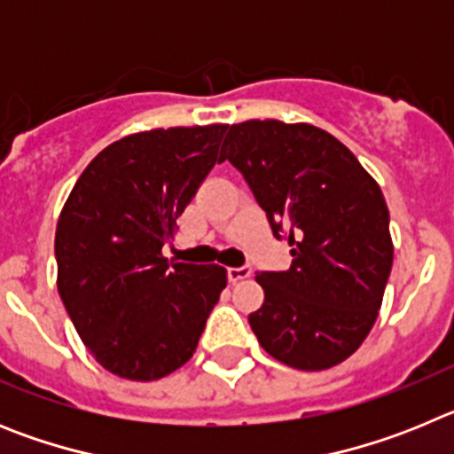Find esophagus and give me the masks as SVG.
I'll use <instances>...</instances> for the list:
<instances>
[{"label":"esophagus","instance_id":"34e87169","mask_svg":"<svg viewBox=\"0 0 454 454\" xmlns=\"http://www.w3.org/2000/svg\"><path fill=\"white\" fill-rule=\"evenodd\" d=\"M252 275V268L247 266H240V268H230L227 270V277H230V282L236 284V282H243V279H247V277Z\"/></svg>","mask_w":454,"mask_h":454}]
</instances>
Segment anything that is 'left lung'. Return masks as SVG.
Instances as JSON below:
<instances>
[{
	"label": "left lung",
	"mask_w": 454,
	"mask_h": 454,
	"mask_svg": "<svg viewBox=\"0 0 454 454\" xmlns=\"http://www.w3.org/2000/svg\"><path fill=\"white\" fill-rule=\"evenodd\" d=\"M223 161L239 168L272 234L288 230L291 268L256 272L263 304L250 327L263 350L298 371H325L362 346L393 263L388 208L375 179L314 124H231Z\"/></svg>",
	"instance_id": "left-lung-1"
}]
</instances>
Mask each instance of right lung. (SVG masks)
Returning <instances> with one entry per match:
<instances>
[{"mask_svg": "<svg viewBox=\"0 0 454 454\" xmlns=\"http://www.w3.org/2000/svg\"><path fill=\"white\" fill-rule=\"evenodd\" d=\"M227 124L170 127L104 147L56 224V286L95 362L152 382L182 368L227 286L223 266L170 263L163 246L211 168Z\"/></svg>", "mask_w": 454, "mask_h": 454, "instance_id": "right-lung-1", "label": "right lung"}]
</instances>
